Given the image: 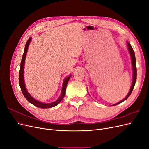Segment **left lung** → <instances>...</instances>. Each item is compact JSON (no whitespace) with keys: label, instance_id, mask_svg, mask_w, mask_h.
Segmentation results:
<instances>
[{"label":"left lung","instance_id":"8db88e82","mask_svg":"<svg viewBox=\"0 0 149 149\" xmlns=\"http://www.w3.org/2000/svg\"><path fill=\"white\" fill-rule=\"evenodd\" d=\"M127 47H128V49H129V52L130 53V58H131V61H132V69H133V77H132V86L131 87H130V91L128 93V94L127 95L124 100H123L122 101H120V102H118L115 104L112 105V106H116V105H118L119 104L121 103L122 102L124 101L125 100H127V99L129 97V96L130 95V94L132 93V90L134 88V86L135 84H136V79H137V68H136V56H135V53L133 50V48L132 47V46L130 45V44L127 42Z\"/></svg>","mask_w":149,"mask_h":149}]
</instances>
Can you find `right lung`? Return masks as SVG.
<instances>
[{
  "label": "right lung",
  "mask_w": 149,
  "mask_h": 149,
  "mask_svg": "<svg viewBox=\"0 0 149 149\" xmlns=\"http://www.w3.org/2000/svg\"><path fill=\"white\" fill-rule=\"evenodd\" d=\"M31 38H29L28 40V41L26 42V45H25V50L24 53L23 54V56H22V61L20 63V69L19 71V84L22 90V92L23 93L24 97L26 98V100H27L31 104H32L33 105L37 106L40 108H50L53 107L54 106H56L59 104L61 100L63 99V97L65 96V93H66V86L68 84V82L71 77V76H68L63 81V83L62 86V90H61V93L60 97L58 99V100L55 101L51 103H43L40 101H38L37 100H35V99L31 96L30 94L29 93V92L26 90L25 88V82H24V65H25V58H26V53H27L28 50V48L29 46L30 42H31Z\"/></svg>",
  "instance_id": "obj_1"
}]
</instances>
